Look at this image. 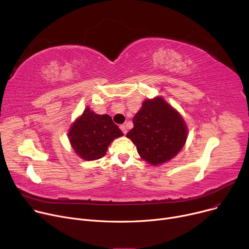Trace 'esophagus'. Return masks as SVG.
Returning a JSON list of instances; mask_svg holds the SVG:
<instances>
[{
    "mask_svg": "<svg viewBox=\"0 0 249 249\" xmlns=\"http://www.w3.org/2000/svg\"><path fill=\"white\" fill-rule=\"evenodd\" d=\"M120 129L122 130V132H123L124 134L127 133V129H126V126H125V125H120Z\"/></svg>",
    "mask_w": 249,
    "mask_h": 249,
    "instance_id": "1",
    "label": "esophagus"
}]
</instances>
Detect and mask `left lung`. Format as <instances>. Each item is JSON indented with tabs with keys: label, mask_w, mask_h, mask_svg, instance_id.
Here are the masks:
<instances>
[{
	"label": "left lung",
	"mask_w": 249,
	"mask_h": 249,
	"mask_svg": "<svg viewBox=\"0 0 249 249\" xmlns=\"http://www.w3.org/2000/svg\"><path fill=\"white\" fill-rule=\"evenodd\" d=\"M126 134L147 162L161 164L178 153L187 140V126L180 115L162 99L143 102Z\"/></svg>",
	"instance_id": "8db88e82"
}]
</instances>
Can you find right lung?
Returning <instances> with one entry per match:
<instances>
[{"mask_svg":"<svg viewBox=\"0 0 249 249\" xmlns=\"http://www.w3.org/2000/svg\"><path fill=\"white\" fill-rule=\"evenodd\" d=\"M122 135L109 115H98L89 108L75 120L69 132L72 148L86 160L103 158L110 143Z\"/></svg>","mask_w":249,"mask_h":249,"instance_id":"obj_1","label":"right lung"}]
</instances>
